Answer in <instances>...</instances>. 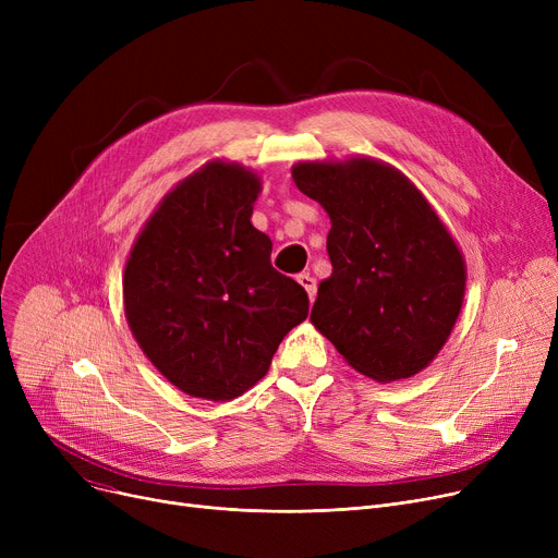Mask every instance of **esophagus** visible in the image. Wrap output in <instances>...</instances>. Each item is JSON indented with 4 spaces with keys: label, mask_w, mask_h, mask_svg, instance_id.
I'll return each instance as SVG.
<instances>
[{
    "label": "esophagus",
    "mask_w": 558,
    "mask_h": 558,
    "mask_svg": "<svg viewBox=\"0 0 558 558\" xmlns=\"http://www.w3.org/2000/svg\"><path fill=\"white\" fill-rule=\"evenodd\" d=\"M296 280H299V282H301V287L307 291L310 301H314V299H316V280H314L310 274H301Z\"/></svg>",
    "instance_id": "esophagus-1"
}]
</instances>
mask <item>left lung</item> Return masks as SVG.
<instances>
[{"instance_id":"1","label":"left lung","mask_w":558,"mask_h":558,"mask_svg":"<svg viewBox=\"0 0 558 558\" xmlns=\"http://www.w3.org/2000/svg\"><path fill=\"white\" fill-rule=\"evenodd\" d=\"M296 187L324 205L332 276L312 324L355 371L412 377L444 348L465 289L461 251L407 175L371 158L299 162Z\"/></svg>"}]
</instances>
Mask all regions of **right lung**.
I'll return each mask as SVG.
<instances>
[{"mask_svg": "<svg viewBox=\"0 0 558 558\" xmlns=\"http://www.w3.org/2000/svg\"><path fill=\"white\" fill-rule=\"evenodd\" d=\"M259 179L208 162L169 192L131 251L124 310L144 355L173 387L226 402L267 375L307 291L271 267L253 228Z\"/></svg>", "mask_w": 558, "mask_h": 558, "instance_id": "add662e5", "label": "right lung"}]
</instances>
